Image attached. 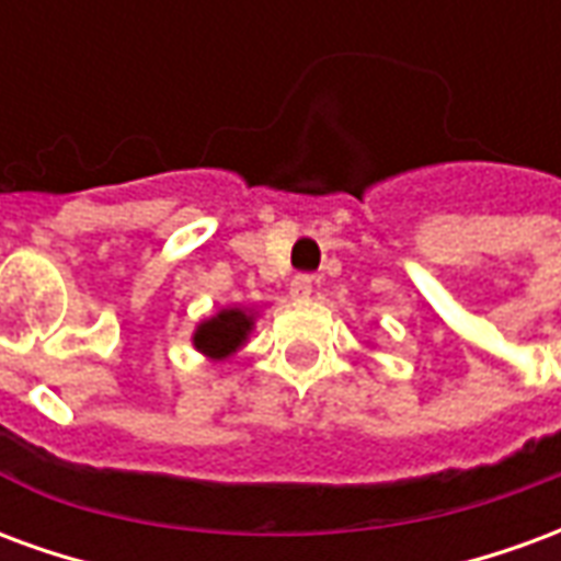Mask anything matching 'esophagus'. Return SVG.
<instances>
[{
	"mask_svg": "<svg viewBox=\"0 0 561 561\" xmlns=\"http://www.w3.org/2000/svg\"><path fill=\"white\" fill-rule=\"evenodd\" d=\"M309 294H312V276H306V273L294 276V279H291V297H297V300H306Z\"/></svg>",
	"mask_w": 561,
	"mask_h": 561,
	"instance_id": "obj_1",
	"label": "esophagus"
}]
</instances>
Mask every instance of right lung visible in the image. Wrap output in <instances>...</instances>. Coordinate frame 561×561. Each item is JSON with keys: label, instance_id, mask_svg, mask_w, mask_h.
Listing matches in <instances>:
<instances>
[{"label": "right lung", "instance_id": "obj_1", "mask_svg": "<svg viewBox=\"0 0 561 561\" xmlns=\"http://www.w3.org/2000/svg\"><path fill=\"white\" fill-rule=\"evenodd\" d=\"M257 312L249 306H228L219 309L216 316L201 318L195 333H192V345L197 354H204L213 364H221L243 348L252 330H255Z\"/></svg>", "mask_w": 561, "mask_h": 561}]
</instances>
